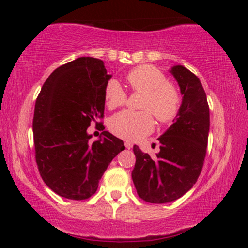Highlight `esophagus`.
Wrapping results in <instances>:
<instances>
[{
	"label": "esophagus",
	"instance_id": "obj_1",
	"mask_svg": "<svg viewBox=\"0 0 248 248\" xmlns=\"http://www.w3.org/2000/svg\"><path fill=\"white\" fill-rule=\"evenodd\" d=\"M124 146L127 149H131L132 148V143H131V142H129V141H125L124 142Z\"/></svg>",
	"mask_w": 248,
	"mask_h": 248
}]
</instances>
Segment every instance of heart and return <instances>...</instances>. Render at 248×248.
Masks as SVG:
<instances>
[{
	"mask_svg": "<svg viewBox=\"0 0 248 248\" xmlns=\"http://www.w3.org/2000/svg\"><path fill=\"white\" fill-rule=\"evenodd\" d=\"M133 92L144 96L141 109L144 111H121L111 117L109 129L115 136L128 141L143 139L153 131V114L157 121L169 124L178 115L182 96L175 84L167 82L166 75L152 65H140L132 69L125 77ZM105 105L109 109L123 106L127 102V93L116 79H110L105 86Z\"/></svg>",
	"mask_w": 248,
	"mask_h": 248,
	"instance_id": "obj_1",
	"label": "heart"
}]
</instances>
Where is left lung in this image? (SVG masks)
Masks as SVG:
<instances>
[{"mask_svg":"<svg viewBox=\"0 0 248 248\" xmlns=\"http://www.w3.org/2000/svg\"><path fill=\"white\" fill-rule=\"evenodd\" d=\"M183 103L175 123L158 138L159 153L152 158L133 146L132 180L138 195L150 203H166L191 189L202 170L207 153L210 114L200 79L183 65L170 70Z\"/></svg>","mask_w":248,"mask_h":248,"instance_id":"left-lung-1","label":"left lung"}]
</instances>
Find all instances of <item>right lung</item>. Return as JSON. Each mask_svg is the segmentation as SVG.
I'll use <instances>...</instances> for the list:
<instances>
[{"mask_svg":"<svg viewBox=\"0 0 248 248\" xmlns=\"http://www.w3.org/2000/svg\"><path fill=\"white\" fill-rule=\"evenodd\" d=\"M111 75L99 59L82 57L59 66L37 97L32 120L36 163L46 185L66 199L84 200L97 190L123 140L103 131L90 143L92 121L104 118V91ZM105 129V127H104Z\"/></svg>","mask_w":248,"mask_h":248,"instance_id":"obj_1","label":"right lung"}]
</instances>
